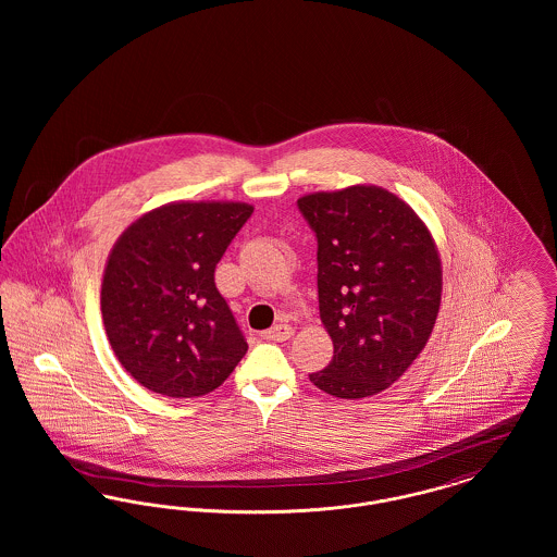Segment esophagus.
Wrapping results in <instances>:
<instances>
[{"label": "esophagus", "instance_id": "obj_1", "mask_svg": "<svg viewBox=\"0 0 557 557\" xmlns=\"http://www.w3.org/2000/svg\"><path fill=\"white\" fill-rule=\"evenodd\" d=\"M292 334H294L292 325H288V323H277V325H273L271 330H265V332L261 334V338L269 341V343H284V341L290 338Z\"/></svg>", "mask_w": 557, "mask_h": 557}]
</instances>
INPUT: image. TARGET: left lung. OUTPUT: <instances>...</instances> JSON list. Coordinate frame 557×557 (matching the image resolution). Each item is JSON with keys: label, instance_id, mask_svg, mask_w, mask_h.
Instances as JSON below:
<instances>
[{"label": "left lung", "instance_id": "left-lung-1", "mask_svg": "<svg viewBox=\"0 0 557 557\" xmlns=\"http://www.w3.org/2000/svg\"><path fill=\"white\" fill-rule=\"evenodd\" d=\"M318 238L319 315L334 357L309 373L338 398L371 397L422 352L441 307L443 271L422 219L375 186L302 196Z\"/></svg>", "mask_w": 557, "mask_h": 557}]
</instances>
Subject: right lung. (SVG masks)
Instances as JSON below:
<instances>
[{
    "mask_svg": "<svg viewBox=\"0 0 557 557\" xmlns=\"http://www.w3.org/2000/svg\"><path fill=\"white\" fill-rule=\"evenodd\" d=\"M242 202H175L127 227L108 257L102 318L121 366L152 393L202 397L246 355L214 269L252 214Z\"/></svg>",
    "mask_w": 557,
    "mask_h": 557,
    "instance_id": "obj_1",
    "label": "right lung"
}]
</instances>
